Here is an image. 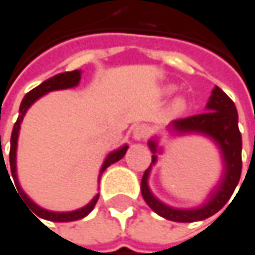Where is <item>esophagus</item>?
Listing matches in <instances>:
<instances>
[{"label": "esophagus", "mask_w": 255, "mask_h": 255, "mask_svg": "<svg viewBox=\"0 0 255 255\" xmlns=\"http://www.w3.org/2000/svg\"><path fill=\"white\" fill-rule=\"evenodd\" d=\"M148 135V127L145 124H140V126H135L132 128V137L135 140H142Z\"/></svg>", "instance_id": "1"}]
</instances>
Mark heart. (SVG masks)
Returning <instances> with one entry per match:
<instances>
[{
    "label": "heart",
    "mask_w": 255,
    "mask_h": 255,
    "mask_svg": "<svg viewBox=\"0 0 255 255\" xmlns=\"http://www.w3.org/2000/svg\"><path fill=\"white\" fill-rule=\"evenodd\" d=\"M172 91V88H167L164 92H170ZM185 110V101L183 99H176L174 102H173V111L174 113H182Z\"/></svg>",
    "instance_id": "heart-1"
}]
</instances>
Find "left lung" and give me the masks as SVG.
Segmentation results:
<instances>
[{"instance_id": "8db88e82", "label": "left lung", "mask_w": 255, "mask_h": 255, "mask_svg": "<svg viewBox=\"0 0 255 255\" xmlns=\"http://www.w3.org/2000/svg\"><path fill=\"white\" fill-rule=\"evenodd\" d=\"M172 128L176 132H201L211 137L217 142L222 151L224 163H225V173L224 179L217 190L212 193L209 202L198 209H174L153 196L150 192L147 180L151 164L157 160V144L154 140L148 142L153 156L150 167L144 172L141 179V195L147 205L158 214L160 217L166 218L174 222H195L202 221L206 218L215 215L221 211L225 203L230 201L235 187L241 177L243 160H241V150H243V138L238 128V113L232 99L221 88L215 86L212 95L206 104V113L192 115L186 118H179L172 123Z\"/></svg>"}]
</instances>
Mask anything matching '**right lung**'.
I'll list each match as a JSON object with an SVG mask.
<instances>
[{"label": "right lung", "instance_id": "obj_1", "mask_svg": "<svg viewBox=\"0 0 255 255\" xmlns=\"http://www.w3.org/2000/svg\"><path fill=\"white\" fill-rule=\"evenodd\" d=\"M81 81V72L79 70H72V72H65V73H59V75H56V76H53L50 79H47V81H44V82L41 83V85H38L37 88H34V89H31L25 97L23 98V101H21V105H20V114H18V118H17V121H15V124H14V127H12V132H11V142H9V166H5V160H4V156L0 157V164L1 161H2V164H4V172L7 173L9 171L11 173V175H8V179L11 180V177L9 176H12V179H14V185L15 187L14 189H17L18 190V196L20 198H23V201L25 202L27 206H30L36 214H37L38 217L43 218V219H47V221H53V222H70V221H76V219H81V218H85L94 208H95V205H97L98 199H99V195H97L91 202L88 203L86 206H83L81 209H78V211H73V212H52V211H46V209H43V208H40L37 206L36 203L33 202L25 193L23 192V189L20 187L18 185V180H17V167H15V151H17V138H18V131H20V124H21V121H23V117L27 113V110L31 107V104L34 102V101H37L38 98L41 97V95H44V94H47V92H50V91H57V89H68V88H73V86H76L78 83ZM0 147H1V135H0ZM128 145H124V147H121V148H118L117 151H114L111 153L107 160L104 161V164H102V169H101V174L102 172L108 167V166H111L113 163L115 161H118V160H121V158L124 157V154H126V151H127ZM8 167V170H6V167ZM101 174H99V177H101Z\"/></svg>", "mask_w": 255, "mask_h": 255}]
</instances>
